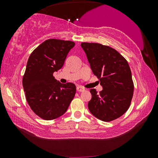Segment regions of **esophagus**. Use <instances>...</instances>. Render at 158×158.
Listing matches in <instances>:
<instances>
[{"mask_svg":"<svg viewBox=\"0 0 158 158\" xmlns=\"http://www.w3.org/2000/svg\"><path fill=\"white\" fill-rule=\"evenodd\" d=\"M77 90L78 92H83V91H84V90H85V88H83V87H82V86H77Z\"/></svg>","mask_w":158,"mask_h":158,"instance_id":"esophagus-1","label":"esophagus"}]
</instances>
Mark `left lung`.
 I'll use <instances>...</instances> for the list:
<instances>
[{"instance_id": "1", "label": "left lung", "mask_w": 158, "mask_h": 158, "mask_svg": "<svg viewBox=\"0 0 158 158\" xmlns=\"http://www.w3.org/2000/svg\"><path fill=\"white\" fill-rule=\"evenodd\" d=\"M92 72L100 81L103 90L90 89L88 109L103 122L122 116L130 106L134 92L131 72L126 59L109 46L98 43H81Z\"/></svg>"}]
</instances>
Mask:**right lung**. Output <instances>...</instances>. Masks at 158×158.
<instances>
[{
    "mask_svg": "<svg viewBox=\"0 0 158 158\" xmlns=\"http://www.w3.org/2000/svg\"><path fill=\"white\" fill-rule=\"evenodd\" d=\"M75 43L50 39L32 52L28 60L23 87L30 108L45 120H52L65 113L74 98L75 84H62L53 73L63 66Z\"/></svg>",
    "mask_w": 158,
    "mask_h": 158,
    "instance_id": "add662e5",
    "label": "right lung"
}]
</instances>
